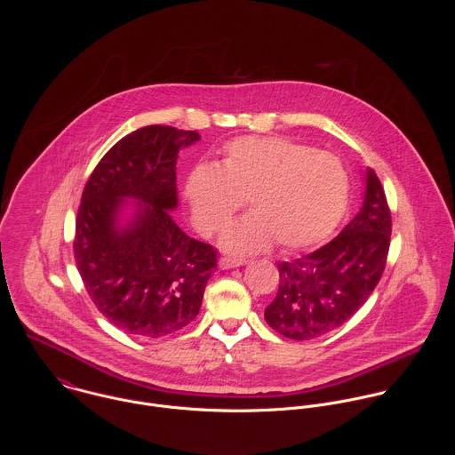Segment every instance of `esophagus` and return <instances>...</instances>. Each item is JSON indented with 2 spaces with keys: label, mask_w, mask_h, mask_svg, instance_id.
Listing matches in <instances>:
<instances>
[{
  "label": "esophagus",
  "mask_w": 455,
  "mask_h": 455,
  "mask_svg": "<svg viewBox=\"0 0 455 455\" xmlns=\"http://www.w3.org/2000/svg\"><path fill=\"white\" fill-rule=\"evenodd\" d=\"M247 260L240 259V258H229V256H222L219 259V266L222 269H229V267H236V266H243Z\"/></svg>",
  "instance_id": "1"
}]
</instances>
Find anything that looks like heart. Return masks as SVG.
<instances>
[{
    "label": "heart",
    "mask_w": 455,
    "mask_h": 455,
    "mask_svg": "<svg viewBox=\"0 0 455 455\" xmlns=\"http://www.w3.org/2000/svg\"><path fill=\"white\" fill-rule=\"evenodd\" d=\"M184 196L196 228L215 235L249 199L254 213L222 238L231 252H254L273 242L303 251L336 228L348 199V177L338 157L280 136H243L224 145L215 168L197 166Z\"/></svg>",
    "instance_id": "heart-1"
}]
</instances>
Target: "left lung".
<instances>
[{
  "label": "left lung",
  "instance_id": "obj_1",
  "mask_svg": "<svg viewBox=\"0 0 455 455\" xmlns=\"http://www.w3.org/2000/svg\"><path fill=\"white\" fill-rule=\"evenodd\" d=\"M361 212L324 247L278 264L280 285L266 307L271 329L291 339H314L347 323L371 296L389 254V203L368 170Z\"/></svg>",
  "mask_w": 455,
  "mask_h": 455
}]
</instances>
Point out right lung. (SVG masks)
<instances>
[{
  "label": "right lung",
  "instance_id": "1",
  "mask_svg": "<svg viewBox=\"0 0 455 455\" xmlns=\"http://www.w3.org/2000/svg\"><path fill=\"white\" fill-rule=\"evenodd\" d=\"M201 136L145 126L121 138L96 164L75 220L73 254L84 287L112 324L140 338H163L193 323L217 251L172 219L177 154ZM123 196L140 204L126 230L115 224Z\"/></svg>",
  "mask_w": 455,
  "mask_h": 455
}]
</instances>
